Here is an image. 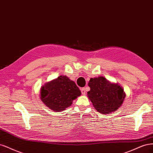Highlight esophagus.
I'll return each instance as SVG.
<instances>
[{
  "mask_svg": "<svg viewBox=\"0 0 153 153\" xmlns=\"http://www.w3.org/2000/svg\"><path fill=\"white\" fill-rule=\"evenodd\" d=\"M81 93H82V95H85V94H86V89H85V88H81Z\"/></svg>",
  "mask_w": 153,
  "mask_h": 153,
  "instance_id": "34e87169",
  "label": "esophagus"
}]
</instances>
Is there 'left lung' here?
<instances>
[{"mask_svg":"<svg viewBox=\"0 0 153 153\" xmlns=\"http://www.w3.org/2000/svg\"><path fill=\"white\" fill-rule=\"evenodd\" d=\"M88 86L90 90L88 92V97L95 109L102 114L114 112L124 101L125 94L123 88L117 84L111 83L104 77L91 78Z\"/></svg>","mask_w":153,"mask_h":153,"instance_id":"8db88e82","label":"left lung"}]
</instances>
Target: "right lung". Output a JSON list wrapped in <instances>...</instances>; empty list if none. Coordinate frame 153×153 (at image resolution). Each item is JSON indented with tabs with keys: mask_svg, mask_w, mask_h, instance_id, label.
I'll return each mask as SVG.
<instances>
[{
	"mask_svg": "<svg viewBox=\"0 0 153 153\" xmlns=\"http://www.w3.org/2000/svg\"><path fill=\"white\" fill-rule=\"evenodd\" d=\"M81 95L76 83L65 76L46 83L41 90V99L44 104L58 112L71 105L72 101Z\"/></svg>",
	"mask_w": 153,
	"mask_h": 153,
	"instance_id": "obj_1",
	"label": "right lung"
}]
</instances>
